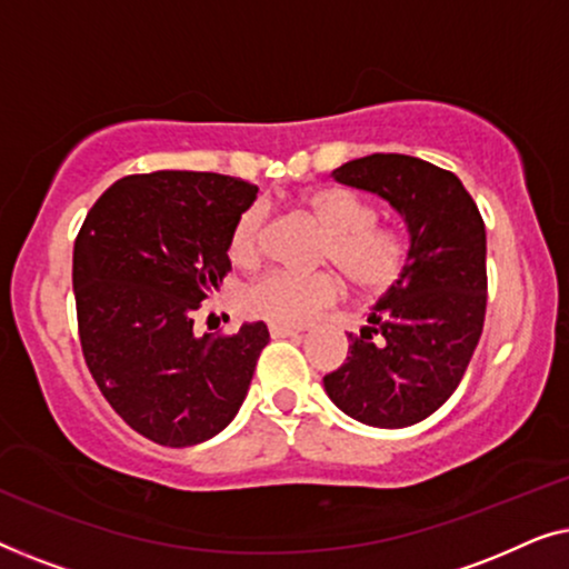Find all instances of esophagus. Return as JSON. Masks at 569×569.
<instances>
[{
  "instance_id": "34e87169",
  "label": "esophagus",
  "mask_w": 569,
  "mask_h": 569,
  "mask_svg": "<svg viewBox=\"0 0 569 569\" xmlns=\"http://www.w3.org/2000/svg\"><path fill=\"white\" fill-rule=\"evenodd\" d=\"M269 333L274 339H284V337H302V329H295V326H282V323H271Z\"/></svg>"
}]
</instances>
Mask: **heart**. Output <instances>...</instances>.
<instances>
[{"label":"heart","instance_id":"obj_1","mask_svg":"<svg viewBox=\"0 0 569 569\" xmlns=\"http://www.w3.org/2000/svg\"><path fill=\"white\" fill-rule=\"evenodd\" d=\"M306 209L326 230L321 261L333 263L357 290L380 295L399 282L411 261V238L393 224H378L376 209L347 191H316ZM267 214L248 207L232 224L228 256L240 269L259 267ZM345 287L329 271L292 274L274 271L246 292L248 313L282 326H306L341 298Z\"/></svg>","mask_w":569,"mask_h":569}]
</instances>
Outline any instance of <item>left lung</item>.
Masks as SVG:
<instances>
[{
	"label": "left lung",
	"mask_w": 569,
	"mask_h": 569,
	"mask_svg": "<svg viewBox=\"0 0 569 569\" xmlns=\"http://www.w3.org/2000/svg\"><path fill=\"white\" fill-rule=\"evenodd\" d=\"M331 178L376 193L407 222L411 261L349 333V355L323 378L347 417L399 430L450 399L479 345L487 313V232L458 176L411 154H368Z\"/></svg>",
	"instance_id": "8db88e82"
}]
</instances>
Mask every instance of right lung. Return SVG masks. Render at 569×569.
Instances as JSON below:
<instances>
[{
  "instance_id": "right-lung-1",
  "label": "right lung",
  "mask_w": 569,
  "mask_h": 569,
  "mask_svg": "<svg viewBox=\"0 0 569 569\" xmlns=\"http://www.w3.org/2000/svg\"><path fill=\"white\" fill-rule=\"evenodd\" d=\"M256 193L220 173L127 176L92 204L74 240L84 362L116 415L160 446L222 432L269 341L263 321L193 333V313L230 271L232 224Z\"/></svg>"
}]
</instances>
